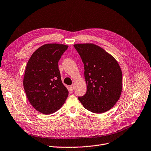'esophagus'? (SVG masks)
I'll return each mask as SVG.
<instances>
[{
    "label": "esophagus",
    "mask_w": 151,
    "mask_h": 151,
    "mask_svg": "<svg viewBox=\"0 0 151 151\" xmlns=\"http://www.w3.org/2000/svg\"><path fill=\"white\" fill-rule=\"evenodd\" d=\"M70 90H74V84L71 85L70 86Z\"/></svg>",
    "instance_id": "34e87169"
}]
</instances>
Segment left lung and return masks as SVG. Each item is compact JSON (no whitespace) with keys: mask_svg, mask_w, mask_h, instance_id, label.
<instances>
[{"mask_svg":"<svg viewBox=\"0 0 151 151\" xmlns=\"http://www.w3.org/2000/svg\"><path fill=\"white\" fill-rule=\"evenodd\" d=\"M74 47L84 64L87 92L78 99L86 109L101 114L110 110L120 97L122 73L117 60L101 47L93 44Z\"/></svg>","mask_w":151,"mask_h":151,"instance_id":"1","label":"left lung"}]
</instances>
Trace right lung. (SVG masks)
Here are the masks:
<instances>
[{
    "mask_svg": "<svg viewBox=\"0 0 151 151\" xmlns=\"http://www.w3.org/2000/svg\"><path fill=\"white\" fill-rule=\"evenodd\" d=\"M68 48V45L59 44L43 45L27 63L23 78L25 93L34 108L44 114L60 109L68 96L58 65Z\"/></svg>",
    "mask_w": 151,
    "mask_h": 151,
    "instance_id": "right-lung-1",
    "label": "right lung"
}]
</instances>
